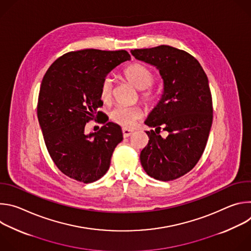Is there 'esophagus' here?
Returning <instances> with one entry per match:
<instances>
[{"instance_id":"34e87169","label":"esophagus","mask_w":251,"mask_h":251,"mask_svg":"<svg viewBox=\"0 0 251 251\" xmlns=\"http://www.w3.org/2000/svg\"><path fill=\"white\" fill-rule=\"evenodd\" d=\"M122 133H123V137L127 138V137H129L133 133V130H130V129H127V128H123L122 129Z\"/></svg>"}]
</instances>
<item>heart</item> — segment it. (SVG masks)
Masks as SVG:
<instances>
[{
    "label": "heart",
    "instance_id": "heart-1",
    "mask_svg": "<svg viewBox=\"0 0 251 251\" xmlns=\"http://www.w3.org/2000/svg\"><path fill=\"white\" fill-rule=\"evenodd\" d=\"M125 78L136 88L140 89L141 98L146 105H154L157 101L156 92L150 87L155 81V75L146 66L140 63H133L124 70ZM112 96V79L109 76L103 78L100 85V99L108 102ZM143 110L140 106L118 105L110 111L109 118L114 123L130 128L135 121L142 117Z\"/></svg>",
    "mask_w": 251,
    "mask_h": 251
}]
</instances>
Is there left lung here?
<instances>
[{
  "instance_id": "1",
  "label": "left lung",
  "mask_w": 251,
  "mask_h": 251,
  "mask_svg": "<svg viewBox=\"0 0 251 251\" xmlns=\"http://www.w3.org/2000/svg\"><path fill=\"white\" fill-rule=\"evenodd\" d=\"M135 58L156 66L164 80L161 100L145 124L149 142L141 151L145 172L168 182L189 173L201 159L212 123L208 79L190 53L170 46L131 50ZM163 128L169 134L159 135Z\"/></svg>"
}]
</instances>
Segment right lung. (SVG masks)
<instances>
[{
	"label": "right lung",
	"instance_id": "1",
	"mask_svg": "<svg viewBox=\"0 0 251 251\" xmlns=\"http://www.w3.org/2000/svg\"><path fill=\"white\" fill-rule=\"evenodd\" d=\"M126 50H82L57 58L46 73L40 89L38 118L47 149L65 176L84 184L93 183L108 171L116 146L123 140L113 122L85 134L86 123L98 119L103 105L100 85L120 63L129 60Z\"/></svg>",
	"mask_w": 251,
	"mask_h": 251
}]
</instances>
